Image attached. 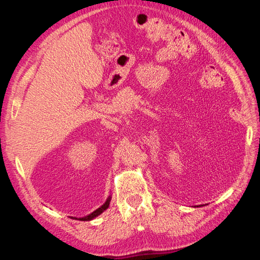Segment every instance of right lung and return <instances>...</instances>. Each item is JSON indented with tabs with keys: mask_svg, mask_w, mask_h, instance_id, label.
<instances>
[{
	"mask_svg": "<svg viewBox=\"0 0 260 260\" xmlns=\"http://www.w3.org/2000/svg\"><path fill=\"white\" fill-rule=\"evenodd\" d=\"M109 203H110V197L107 199L106 202H105L101 208L96 209L95 211L91 212L90 214H88V215H86V217H82V218H79V219H78V218H76V217H71V219H77V220H80V221H90V220L95 219L96 217H98L99 214H102V213L105 211V210L108 209V207H109Z\"/></svg>",
	"mask_w": 260,
	"mask_h": 260,
	"instance_id": "add662e5",
	"label": "right lung"
}]
</instances>
